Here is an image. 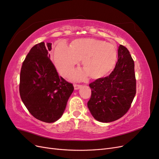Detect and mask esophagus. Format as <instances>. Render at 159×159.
Segmentation results:
<instances>
[{"label": "esophagus", "instance_id": "34e87169", "mask_svg": "<svg viewBox=\"0 0 159 159\" xmlns=\"http://www.w3.org/2000/svg\"><path fill=\"white\" fill-rule=\"evenodd\" d=\"M74 87L75 90H78L80 88H81V85H78V84H74Z\"/></svg>", "mask_w": 159, "mask_h": 159}]
</instances>
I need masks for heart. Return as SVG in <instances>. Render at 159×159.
I'll list each match as a JSON object with an SVG mask.
<instances>
[{
	"label": "heart",
	"mask_w": 159,
	"mask_h": 159,
	"mask_svg": "<svg viewBox=\"0 0 159 159\" xmlns=\"http://www.w3.org/2000/svg\"><path fill=\"white\" fill-rule=\"evenodd\" d=\"M117 55L116 46L112 43L93 38L74 40L70 47L64 42H58L53 52L55 66L64 75L82 60L85 70H76L71 75L75 80H83L88 75L93 79L107 75L116 64Z\"/></svg>",
	"instance_id": "b5f03b06"
}]
</instances>
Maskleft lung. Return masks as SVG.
Listing matches in <instances>:
<instances>
[{
    "label": "left lung",
    "instance_id": "1",
    "mask_svg": "<svg viewBox=\"0 0 159 159\" xmlns=\"http://www.w3.org/2000/svg\"><path fill=\"white\" fill-rule=\"evenodd\" d=\"M134 64L127 48L120 45L118 60L109 76L89 84L91 98L88 107L97 121L109 123L125 114L136 94Z\"/></svg>",
    "mask_w": 159,
    "mask_h": 159
}]
</instances>
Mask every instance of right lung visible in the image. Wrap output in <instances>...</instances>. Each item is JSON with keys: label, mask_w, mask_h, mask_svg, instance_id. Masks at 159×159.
Here are the masks:
<instances>
[{"label": "right lung", "mask_w": 159, "mask_h": 159, "mask_svg": "<svg viewBox=\"0 0 159 159\" xmlns=\"http://www.w3.org/2000/svg\"><path fill=\"white\" fill-rule=\"evenodd\" d=\"M52 43L34 46L24 61L20 75V98L32 116L54 123L63 115L74 86L58 75L50 59Z\"/></svg>", "instance_id": "right-lung-1"}]
</instances>
